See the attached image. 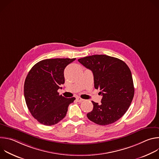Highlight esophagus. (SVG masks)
<instances>
[{
	"instance_id": "34e87169",
	"label": "esophagus",
	"mask_w": 159,
	"mask_h": 159,
	"mask_svg": "<svg viewBox=\"0 0 159 159\" xmlns=\"http://www.w3.org/2000/svg\"><path fill=\"white\" fill-rule=\"evenodd\" d=\"M76 100H77V102H81L82 101H84V99H82V98H79V97H77V98H76Z\"/></svg>"
}]
</instances>
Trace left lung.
Masks as SVG:
<instances>
[{"mask_svg":"<svg viewBox=\"0 0 159 159\" xmlns=\"http://www.w3.org/2000/svg\"><path fill=\"white\" fill-rule=\"evenodd\" d=\"M94 75V87L100 89L101 103L92 101L94 107L87 116L99 125L112 124L128 109L134 93L131 72L121 60L105 55H95L78 60Z\"/></svg>","mask_w":159,"mask_h":159,"instance_id":"obj_1","label":"left lung"}]
</instances>
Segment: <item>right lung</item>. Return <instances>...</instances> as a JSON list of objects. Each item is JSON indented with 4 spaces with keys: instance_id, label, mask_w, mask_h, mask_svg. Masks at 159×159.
<instances>
[{
    "instance_id": "add662e5",
    "label": "right lung",
    "mask_w": 159,
    "mask_h": 159,
    "mask_svg": "<svg viewBox=\"0 0 159 159\" xmlns=\"http://www.w3.org/2000/svg\"><path fill=\"white\" fill-rule=\"evenodd\" d=\"M75 58H53L36 63L28 72L24 85L26 105L32 116L41 124L51 126L63 119L68 107L75 99L59 95L65 83L64 69Z\"/></svg>"
}]
</instances>
